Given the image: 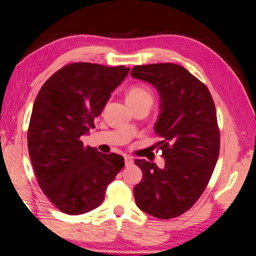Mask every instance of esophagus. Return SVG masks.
I'll return each mask as SVG.
<instances>
[{
	"mask_svg": "<svg viewBox=\"0 0 256 256\" xmlns=\"http://www.w3.org/2000/svg\"><path fill=\"white\" fill-rule=\"evenodd\" d=\"M124 164L126 166H130V165L134 164V160L132 158H129V156H127V158H124Z\"/></svg>",
	"mask_w": 256,
	"mask_h": 256,
	"instance_id": "obj_1",
	"label": "esophagus"
}]
</instances>
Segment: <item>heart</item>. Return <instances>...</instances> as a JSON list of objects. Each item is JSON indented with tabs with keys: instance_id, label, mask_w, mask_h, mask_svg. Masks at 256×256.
<instances>
[{
	"instance_id": "1",
	"label": "heart",
	"mask_w": 256,
	"mask_h": 256,
	"mask_svg": "<svg viewBox=\"0 0 256 256\" xmlns=\"http://www.w3.org/2000/svg\"><path fill=\"white\" fill-rule=\"evenodd\" d=\"M154 100V96L150 90L146 86H142V85H135L128 90L127 92V101L132 108L144 104V103H148L152 106Z\"/></svg>"
}]
</instances>
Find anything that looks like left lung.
Listing matches in <instances>:
<instances>
[{
  "mask_svg": "<svg viewBox=\"0 0 256 256\" xmlns=\"http://www.w3.org/2000/svg\"><path fill=\"white\" fill-rule=\"evenodd\" d=\"M132 76L154 85L160 98L155 132L165 166L136 160L142 180L134 194L138 208L160 219L178 217L194 206L216 166L220 135L208 88L171 62L135 66Z\"/></svg>",
  "mask_w": 256,
  "mask_h": 256,
  "instance_id": "obj_1",
  "label": "left lung"
}]
</instances>
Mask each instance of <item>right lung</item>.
Listing matches in <instances>:
<instances>
[{
    "label": "right lung",
    "instance_id": "add662e5",
    "mask_svg": "<svg viewBox=\"0 0 256 256\" xmlns=\"http://www.w3.org/2000/svg\"><path fill=\"white\" fill-rule=\"evenodd\" d=\"M129 67L73 62L40 88L28 129V150L39 186L62 212L82 214L102 204L124 168L122 156L83 145Z\"/></svg>",
    "mask_w": 256,
    "mask_h": 256
}]
</instances>
